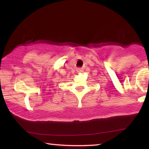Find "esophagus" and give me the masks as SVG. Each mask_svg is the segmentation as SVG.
I'll return each instance as SVG.
<instances>
[{"label": "esophagus", "instance_id": "34e87169", "mask_svg": "<svg viewBox=\"0 0 149 149\" xmlns=\"http://www.w3.org/2000/svg\"><path fill=\"white\" fill-rule=\"evenodd\" d=\"M77 71H78V72H81V69H80V68H78Z\"/></svg>", "mask_w": 149, "mask_h": 149}]
</instances>
